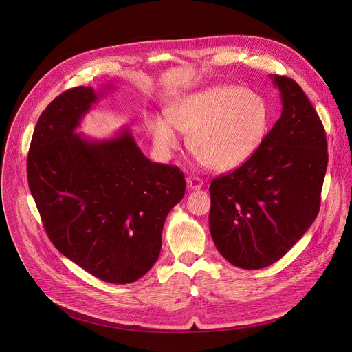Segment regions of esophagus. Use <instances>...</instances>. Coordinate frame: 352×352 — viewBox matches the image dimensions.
<instances>
[{
    "mask_svg": "<svg viewBox=\"0 0 352 352\" xmlns=\"http://www.w3.org/2000/svg\"><path fill=\"white\" fill-rule=\"evenodd\" d=\"M202 185H204V181L200 179L199 177H196V175H189V177L186 178V188H188L189 190L200 189V188H202Z\"/></svg>",
    "mask_w": 352,
    "mask_h": 352,
    "instance_id": "obj_1",
    "label": "esophagus"
}]
</instances>
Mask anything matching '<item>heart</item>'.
Returning a JSON list of instances; mask_svg holds the SVG:
<instances>
[{
  "instance_id": "obj_1",
  "label": "heart",
  "mask_w": 352,
  "mask_h": 352,
  "mask_svg": "<svg viewBox=\"0 0 352 352\" xmlns=\"http://www.w3.org/2000/svg\"><path fill=\"white\" fill-rule=\"evenodd\" d=\"M270 125L265 98L241 86H213L178 100L168 120L155 117L148 131L159 152L171 155L181 144V131L190 136L192 152L209 168L228 171L252 157Z\"/></svg>"
}]
</instances>
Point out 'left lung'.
<instances>
[{
  "label": "left lung",
  "mask_w": 352,
  "mask_h": 352,
  "mask_svg": "<svg viewBox=\"0 0 352 352\" xmlns=\"http://www.w3.org/2000/svg\"><path fill=\"white\" fill-rule=\"evenodd\" d=\"M272 78L281 117L256 153L209 189L213 242L224 259L248 270L281 259L312 226L329 162L323 124L304 90L291 78Z\"/></svg>",
  "instance_id": "8db88e82"
}]
</instances>
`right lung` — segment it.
I'll return each mask as SVG.
<instances>
[{"mask_svg": "<svg viewBox=\"0 0 352 352\" xmlns=\"http://www.w3.org/2000/svg\"><path fill=\"white\" fill-rule=\"evenodd\" d=\"M97 98L79 86L47 106L32 136L28 182L60 252L100 280L128 284L156 263L186 182L178 167L144 157L128 129L100 142L76 135Z\"/></svg>", "mask_w": 352, "mask_h": 352, "instance_id": "right-lung-1", "label": "right lung"}]
</instances>
